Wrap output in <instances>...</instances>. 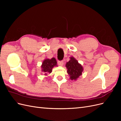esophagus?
I'll list each match as a JSON object with an SVG mask.
<instances>
[{"label":"esophagus","mask_w":121,"mask_h":121,"mask_svg":"<svg viewBox=\"0 0 121 121\" xmlns=\"http://www.w3.org/2000/svg\"><path fill=\"white\" fill-rule=\"evenodd\" d=\"M58 65H59L60 66H63V65H64V61H58Z\"/></svg>","instance_id":"34e87169"}]
</instances>
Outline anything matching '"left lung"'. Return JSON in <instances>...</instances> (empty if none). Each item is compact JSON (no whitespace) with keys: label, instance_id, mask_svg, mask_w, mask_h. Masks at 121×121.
<instances>
[{"label":"left lung","instance_id":"1","mask_svg":"<svg viewBox=\"0 0 121 121\" xmlns=\"http://www.w3.org/2000/svg\"><path fill=\"white\" fill-rule=\"evenodd\" d=\"M69 58L70 60L65 64V67L67 69V73L69 76V79L71 80L76 81L82 74L83 67L75 58L73 56Z\"/></svg>","mask_w":121,"mask_h":121}]
</instances>
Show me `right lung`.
<instances>
[{
	"instance_id": "right-lung-1",
	"label": "right lung",
	"mask_w": 121,
	"mask_h": 121,
	"mask_svg": "<svg viewBox=\"0 0 121 121\" xmlns=\"http://www.w3.org/2000/svg\"><path fill=\"white\" fill-rule=\"evenodd\" d=\"M54 67H57L56 58L54 57H52L51 59L45 58L41 65V71L45 75H47L48 73L52 72V69Z\"/></svg>"
}]
</instances>
